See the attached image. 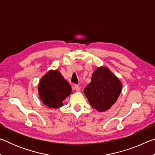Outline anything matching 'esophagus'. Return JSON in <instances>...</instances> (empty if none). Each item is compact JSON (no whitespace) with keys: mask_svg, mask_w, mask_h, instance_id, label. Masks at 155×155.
Here are the masks:
<instances>
[{"mask_svg":"<svg viewBox=\"0 0 155 155\" xmlns=\"http://www.w3.org/2000/svg\"><path fill=\"white\" fill-rule=\"evenodd\" d=\"M74 90L77 91H80V87H79V86L78 85H74Z\"/></svg>","mask_w":155,"mask_h":155,"instance_id":"1","label":"esophagus"}]
</instances>
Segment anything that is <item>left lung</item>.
<instances>
[{
  "label": "left lung",
  "instance_id": "8db88e82",
  "mask_svg": "<svg viewBox=\"0 0 155 155\" xmlns=\"http://www.w3.org/2000/svg\"><path fill=\"white\" fill-rule=\"evenodd\" d=\"M122 88L119 78L107 67L101 66L94 70L90 83L84 89V94L93 108L104 112L116 103Z\"/></svg>",
  "mask_w": 155,
  "mask_h": 155
}]
</instances>
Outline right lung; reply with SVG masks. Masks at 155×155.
Instances as JSON below:
<instances>
[{
    "instance_id": "1",
    "label": "right lung",
    "mask_w": 155,
    "mask_h": 155,
    "mask_svg": "<svg viewBox=\"0 0 155 155\" xmlns=\"http://www.w3.org/2000/svg\"><path fill=\"white\" fill-rule=\"evenodd\" d=\"M38 90L42 103L52 109L61 107L64 100L72 93L71 86L57 70H49L41 78Z\"/></svg>"
}]
</instances>
